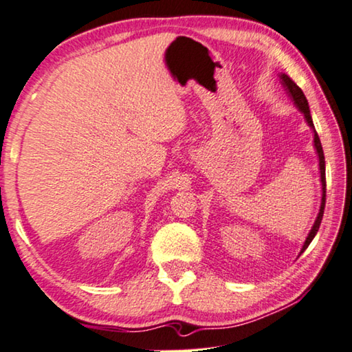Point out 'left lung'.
<instances>
[{"mask_svg": "<svg viewBox=\"0 0 352 352\" xmlns=\"http://www.w3.org/2000/svg\"><path fill=\"white\" fill-rule=\"evenodd\" d=\"M278 78H280V85L285 89L288 97L292 98V102L294 103V106L302 113L304 119L307 122V125L311 128V131H314V147L316 150V156H318V161H320V182H321V205H320V211H318V216L314 222V226H311L309 235H307L305 241L302 244V249H300L299 255L304 252V250L309 248V244L311 243V239L315 238L318 228H320L321 224V219H322V214H324V205H326V161H324V153H322V147H321V141L320 138H318V133L315 130V125H314V120H311V114H310V109H309V102H307V98L304 96V92L300 91V87L294 82L292 78L285 74H278ZM298 255V256H299Z\"/></svg>", "mask_w": 352, "mask_h": 352, "instance_id": "obj_1", "label": "left lung"}]
</instances>
